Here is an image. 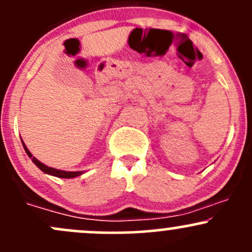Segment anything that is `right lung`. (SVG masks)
<instances>
[{
	"instance_id": "right-lung-1",
	"label": "right lung",
	"mask_w": 252,
	"mask_h": 252,
	"mask_svg": "<svg viewBox=\"0 0 252 252\" xmlns=\"http://www.w3.org/2000/svg\"><path fill=\"white\" fill-rule=\"evenodd\" d=\"M21 144H23L24 146V150H25V152L28 153L29 157L31 158V160L35 163V165L37 168L39 169V170L43 171L44 174H48V175H52V176H55V177H60V179H73V177H77L79 175L84 174V171H65V170H60V169H55V168H50V166L46 165V164H43L42 161H39L37 158H35L32 156V153L29 151V148L26 147V145L24 144V141L21 140Z\"/></svg>"
}]
</instances>
